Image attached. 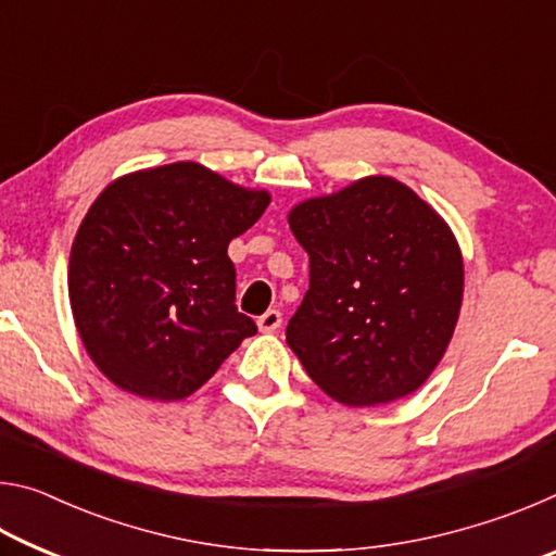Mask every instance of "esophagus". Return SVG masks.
<instances>
[{
  "instance_id": "obj_1",
  "label": "esophagus",
  "mask_w": 556,
  "mask_h": 556,
  "mask_svg": "<svg viewBox=\"0 0 556 556\" xmlns=\"http://www.w3.org/2000/svg\"><path fill=\"white\" fill-rule=\"evenodd\" d=\"M257 326H260V331H265V333L277 331V328L281 326V312H279V308H269V312L262 314L257 318Z\"/></svg>"
}]
</instances>
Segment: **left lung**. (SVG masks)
Here are the masks:
<instances>
[{
	"instance_id": "8db88e82",
	"label": "left lung",
	"mask_w": 556,
	"mask_h": 556,
	"mask_svg": "<svg viewBox=\"0 0 556 556\" xmlns=\"http://www.w3.org/2000/svg\"><path fill=\"white\" fill-rule=\"evenodd\" d=\"M289 228L308 291L287 343L318 388L363 407L425 382L454 336L464 260L448 225L390 176L299 203Z\"/></svg>"
}]
</instances>
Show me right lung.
<instances>
[{"label":"right lung","instance_id":"1","mask_svg":"<svg viewBox=\"0 0 556 556\" xmlns=\"http://www.w3.org/2000/svg\"><path fill=\"white\" fill-rule=\"evenodd\" d=\"M269 193L178 162L117 178L73 240L68 294L88 355L117 388L184 400L257 326L235 306L228 244Z\"/></svg>","mask_w":556,"mask_h":556}]
</instances>
